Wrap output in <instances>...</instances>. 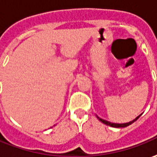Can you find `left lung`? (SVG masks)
<instances>
[{
  "label": "left lung",
  "instance_id": "obj_1",
  "mask_svg": "<svg viewBox=\"0 0 157 157\" xmlns=\"http://www.w3.org/2000/svg\"><path fill=\"white\" fill-rule=\"evenodd\" d=\"M142 116V114L141 115H139V116H137V117H136L134 120H132V121H130V122H125V123H115V122H109V121H106V120H104V119H101V117H99V116L96 115V117L98 118V120L100 121V122H101L102 123H104V124H106V125H108V126H110V127H113V128H125L127 127V126H129L130 124H132L133 122H135L136 120H137L138 118L140 117V116Z\"/></svg>",
  "mask_w": 157,
  "mask_h": 157
}]
</instances>
